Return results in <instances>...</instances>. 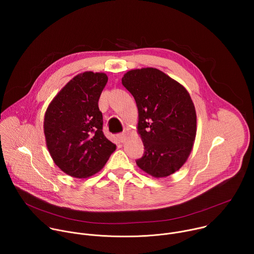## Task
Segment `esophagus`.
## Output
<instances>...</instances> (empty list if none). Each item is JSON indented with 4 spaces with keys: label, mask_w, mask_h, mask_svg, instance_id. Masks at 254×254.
I'll use <instances>...</instances> for the list:
<instances>
[{
    "label": "esophagus",
    "mask_w": 254,
    "mask_h": 254,
    "mask_svg": "<svg viewBox=\"0 0 254 254\" xmlns=\"http://www.w3.org/2000/svg\"><path fill=\"white\" fill-rule=\"evenodd\" d=\"M127 131H124V132H121V133L118 134V137H119V139H120L122 142H124V141L127 139Z\"/></svg>",
    "instance_id": "esophagus-1"
}]
</instances>
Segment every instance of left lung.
<instances>
[{"instance_id":"1","label":"left lung","mask_w":254,"mask_h":254,"mask_svg":"<svg viewBox=\"0 0 254 254\" xmlns=\"http://www.w3.org/2000/svg\"><path fill=\"white\" fill-rule=\"evenodd\" d=\"M133 96L137 131L144 153L136 165L155 178L170 176L187 161L196 136V111L190 94L156 68L130 70L122 78Z\"/></svg>"}]
</instances>
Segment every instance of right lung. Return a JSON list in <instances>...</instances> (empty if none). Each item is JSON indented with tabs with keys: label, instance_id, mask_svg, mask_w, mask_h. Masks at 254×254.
<instances>
[{
	"label": "right lung",
	"instance_id": "1",
	"mask_svg": "<svg viewBox=\"0 0 254 254\" xmlns=\"http://www.w3.org/2000/svg\"><path fill=\"white\" fill-rule=\"evenodd\" d=\"M91 71L72 78L49 104L44 133L54 163L67 175L87 178L102 169L117 146L102 131L98 99L107 82Z\"/></svg>",
	"mask_w": 254,
	"mask_h": 254
}]
</instances>
